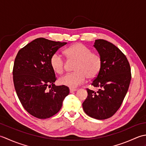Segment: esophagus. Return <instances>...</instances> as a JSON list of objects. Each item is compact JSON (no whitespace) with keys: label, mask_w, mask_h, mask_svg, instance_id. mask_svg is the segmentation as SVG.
Here are the masks:
<instances>
[{"label":"esophagus","mask_w":146,"mask_h":146,"mask_svg":"<svg viewBox=\"0 0 146 146\" xmlns=\"http://www.w3.org/2000/svg\"><path fill=\"white\" fill-rule=\"evenodd\" d=\"M76 90H77L76 88H70V93H72V92H75V91H76Z\"/></svg>","instance_id":"obj_1"}]
</instances>
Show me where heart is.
Segmentation results:
<instances>
[{
	"mask_svg": "<svg viewBox=\"0 0 146 146\" xmlns=\"http://www.w3.org/2000/svg\"><path fill=\"white\" fill-rule=\"evenodd\" d=\"M64 54L68 60L76 61L73 73L66 74L59 79L60 84L75 88L88 79L95 78L100 72L102 59L97 52H92L87 46L82 43H76L67 48ZM50 64L56 73L61 74L65 68V61L59 52H55L50 58Z\"/></svg>",
	"mask_w": 146,
	"mask_h": 146,
	"instance_id": "heart-1",
	"label": "heart"
}]
</instances>
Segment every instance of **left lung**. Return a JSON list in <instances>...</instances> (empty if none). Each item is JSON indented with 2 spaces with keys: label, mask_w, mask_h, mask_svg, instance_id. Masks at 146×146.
<instances>
[{
  "label": "left lung",
  "mask_w": 146,
  "mask_h": 146,
  "mask_svg": "<svg viewBox=\"0 0 146 146\" xmlns=\"http://www.w3.org/2000/svg\"><path fill=\"white\" fill-rule=\"evenodd\" d=\"M94 46L102 59V67L92 85L100 89L96 93L86 88L88 96L82 106L88 116L104 120L113 116L122 105L131 82V66L125 55L112 43L97 39Z\"/></svg>",
  "instance_id": "left-lung-1"
}]
</instances>
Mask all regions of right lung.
Returning <instances> with one entry per match:
<instances>
[{
	"label": "right lung",
	"mask_w": 146,
	"mask_h": 146,
	"mask_svg": "<svg viewBox=\"0 0 146 146\" xmlns=\"http://www.w3.org/2000/svg\"><path fill=\"white\" fill-rule=\"evenodd\" d=\"M66 44L37 38L21 49L15 57L12 71L15 92L24 109L38 119L57 113L70 93L68 86L54 85L56 77L50 64L51 56Z\"/></svg>",
	"instance_id": "right-lung-1"
}]
</instances>
